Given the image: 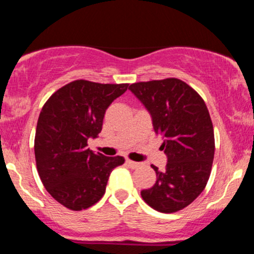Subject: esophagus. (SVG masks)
<instances>
[{
    "instance_id": "34e87169",
    "label": "esophagus",
    "mask_w": 254,
    "mask_h": 254,
    "mask_svg": "<svg viewBox=\"0 0 254 254\" xmlns=\"http://www.w3.org/2000/svg\"><path fill=\"white\" fill-rule=\"evenodd\" d=\"M125 164H127V166H129L130 168H137L139 166L138 162H135V161H131V160L127 159V161H125Z\"/></svg>"
}]
</instances>
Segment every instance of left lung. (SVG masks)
Listing matches in <instances>:
<instances>
[{"label": "left lung", "instance_id": "1", "mask_svg": "<svg viewBox=\"0 0 254 254\" xmlns=\"http://www.w3.org/2000/svg\"><path fill=\"white\" fill-rule=\"evenodd\" d=\"M129 89L149 111L155 133L164 139L160 149L167 155L165 171L151 166L156 183L141 196L156 211L182 210L202 193L211 173L215 137L208 107L179 78L136 82Z\"/></svg>", "mask_w": 254, "mask_h": 254}]
</instances>
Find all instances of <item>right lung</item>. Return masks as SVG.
Wrapping results in <instances>:
<instances>
[{
  "label": "right lung",
  "instance_id": "obj_1",
  "mask_svg": "<svg viewBox=\"0 0 254 254\" xmlns=\"http://www.w3.org/2000/svg\"><path fill=\"white\" fill-rule=\"evenodd\" d=\"M127 86L76 80L44 104L34 137L37 170L46 191L70 210L99 202L111 172L124 164L123 156L94 154L87 141L98 137L107 107Z\"/></svg>",
  "mask_w": 254,
  "mask_h": 254
}]
</instances>
